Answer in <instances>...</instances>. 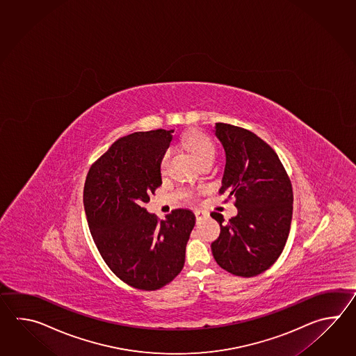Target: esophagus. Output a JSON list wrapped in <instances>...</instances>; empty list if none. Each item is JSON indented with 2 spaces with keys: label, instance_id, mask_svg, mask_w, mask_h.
Listing matches in <instances>:
<instances>
[{
  "label": "esophagus",
  "instance_id": "34e87169",
  "mask_svg": "<svg viewBox=\"0 0 356 356\" xmlns=\"http://www.w3.org/2000/svg\"><path fill=\"white\" fill-rule=\"evenodd\" d=\"M206 215H207V213L204 211H201V210H196V211H195V216H196L197 221L204 219Z\"/></svg>",
  "mask_w": 356,
  "mask_h": 356
}]
</instances>
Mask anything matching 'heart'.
I'll return each instance as SVG.
<instances>
[{"mask_svg": "<svg viewBox=\"0 0 356 356\" xmlns=\"http://www.w3.org/2000/svg\"><path fill=\"white\" fill-rule=\"evenodd\" d=\"M181 145L184 146V149H187L191 152V155L200 164H202L207 160H212L215 156V146L212 144V141L209 138V136H206L202 132H198V131L188 132L186 136L183 137ZM168 161H169V152H165L160 159V172L161 173H164L167 170ZM186 197L187 198H195L196 193L195 192H187Z\"/></svg>", "mask_w": 356, "mask_h": 356, "instance_id": "obj_1", "label": "heart"}]
</instances>
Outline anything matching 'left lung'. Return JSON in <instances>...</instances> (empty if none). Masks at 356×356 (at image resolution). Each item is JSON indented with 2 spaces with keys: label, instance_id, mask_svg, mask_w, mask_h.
<instances>
[{
  "label": "left lung",
  "instance_id": "obj_1",
  "mask_svg": "<svg viewBox=\"0 0 356 356\" xmlns=\"http://www.w3.org/2000/svg\"><path fill=\"white\" fill-rule=\"evenodd\" d=\"M215 135L227 155L220 195L234 197L238 215L222 225V215L211 212L220 224L212 254L227 273L253 277L276 262L288 241L291 181L277 154L253 132L216 123Z\"/></svg>",
  "mask_w": 356,
  "mask_h": 356
}]
</instances>
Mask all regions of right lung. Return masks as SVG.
Here are the masks:
<instances>
[{"label":"right lung","mask_w":356,"mask_h":356,"mask_svg":"<svg viewBox=\"0 0 356 356\" xmlns=\"http://www.w3.org/2000/svg\"><path fill=\"white\" fill-rule=\"evenodd\" d=\"M173 132L152 129L118 138L92 163L83 186L85 213L100 256L117 277L140 290L175 280L196 222L186 209H175L167 220L145 209L161 186L160 159Z\"/></svg>","instance_id":"1"}]
</instances>
